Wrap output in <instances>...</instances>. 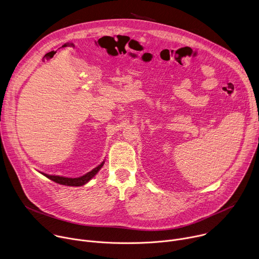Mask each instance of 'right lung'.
Returning a JSON list of instances; mask_svg holds the SVG:
<instances>
[{
  "label": "right lung",
  "instance_id": "add662e5",
  "mask_svg": "<svg viewBox=\"0 0 259 259\" xmlns=\"http://www.w3.org/2000/svg\"><path fill=\"white\" fill-rule=\"evenodd\" d=\"M104 164V161L98 165L97 167H95L93 170H91L90 172L86 173L85 175L83 176H80V177H77V178H70V177H63V176H58V175H49V174H46V173H42L43 175H45L47 178L53 180L54 182L56 183H59V184H63V186H69V187H81V186H84V184H86L88 181H90L97 173L98 171L102 168Z\"/></svg>",
  "mask_w": 259,
  "mask_h": 259
}]
</instances>
